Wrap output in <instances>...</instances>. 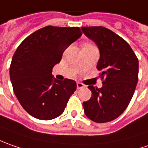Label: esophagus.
Listing matches in <instances>:
<instances>
[{
    "instance_id": "34e87169",
    "label": "esophagus",
    "mask_w": 148,
    "mask_h": 148,
    "mask_svg": "<svg viewBox=\"0 0 148 148\" xmlns=\"http://www.w3.org/2000/svg\"><path fill=\"white\" fill-rule=\"evenodd\" d=\"M77 88L80 89V88H85V85L82 83H77Z\"/></svg>"
}]
</instances>
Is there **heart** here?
<instances>
[{"label":"heart","mask_w":148,"mask_h":148,"mask_svg":"<svg viewBox=\"0 0 148 148\" xmlns=\"http://www.w3.org/2000/svg\"><path fill=\"white\" fill-rule=\"evenodd\" d=\"M86 46H92V44H89V43H87V44H85Z\"/></svg>","instance_id":"b5f03b06"}]
</instances>
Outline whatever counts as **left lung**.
<instances>
[{
	"mask_svg": "<svg viewBox=\"0 0 148 148\" xmlns=\"http://www.w3.org/2000/svg\"><path fill=\"white\" fill-rule=\"evenodd\" d=\"M84 34L98 46L97 65L102 80L101 88L90 85L92 97L83 103L87 117L96 123L118 118L127 108L138 79V60L129 43L102 26L83 27Z\"/></svg>",
	"mask_w": 148,
	"mask_h": 148,
	"instance_id": "8db88e82",
	"label": "left lung"
}]
</instances>
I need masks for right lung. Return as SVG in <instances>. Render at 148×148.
Returning <instances> with one entry per match:
<instances>
[{
  "mask_svg": "<svg viewBox=\"0 0 148 148\" xmlns=\"http://www.w3.org/2000/svg\"><path fill=\"white\" fill-rule=\"evenodd\" d=\"M82 36L79 27L47 26L30 34L14 54L10 77L14 94L29 115L49 120L64 112L76 82L54 79L53 67L71 43Z\"/></svg>",
  "mask_w": 148,
  "mask_h": 148,
  "instance_id": "add662e5",
  "label": "right lung"
}]
</instances>
